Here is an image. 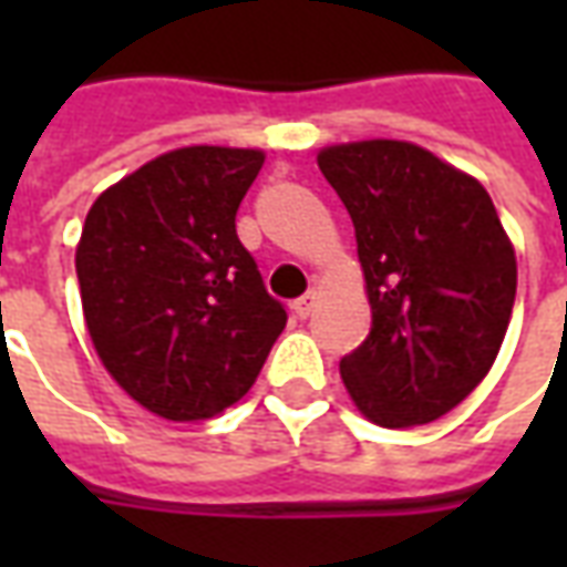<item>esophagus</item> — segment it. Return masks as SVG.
Returning a JSON list of instances; mask_svg holds the SVG:
<instances>
[{"label": "esophagus", "instance_id": "esophagus-1", "mask_svg": "<svg viewBox=\"0 0 567 567\" xmlns=\"http://www.w3.org/2000/svg\"><path fill=\"white\" fill-rule=\"evenodd\" d=\"M316 307H319V295H316V291H307L300 300H295L297 319H309V316L316 312Z\"/></svg>", "mask_w": 567, "mask_h": 567}]
</instances>
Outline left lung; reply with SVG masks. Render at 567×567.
Here are the masks:
<instances>
[{"mask_svg":"<svg viewBox=\"0 0 567 567\" xmlns=\"http://www.w3.org/2000/svg\"><path fill=\"white\" fill-rule=\"evenodd\" d=\"M352 215L373 328L340 377L382 427L427 425L498 358L516 297V251L474 175L404 140L319 151Z\"/></svg>","mask_w":567,"mask_h":567,"instance_id":"1","label":"left lung"}]
</instances>
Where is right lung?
<instances>
[{
	"label": "right lung",
	"mask_w": 567,
	"mask_h": 567,
	"mask_svg": "<svg viewBox=\"0 0 567 567\" xmlns=\"http://www.w3.org/2000/svg\"><path fill=\"white\" fill-rule=\"evenodd\" d=\"M260 148L185 145L105 187L75 272L93 349L148 413L199 422L255 385L285 309L236 236Z\"/></svg>",
	"instance_id": "right-lung-1"
}]
</instances>
